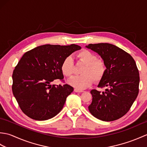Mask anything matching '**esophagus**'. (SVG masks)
<instances>
[{"label":"esophagus","mask_w":147,"mask_h":147,"mask_svg":"<svg viewBox=\"0 0 147 147\" xmlns=\"http://www.w3.org/2000/svg\"><path fill=\"white\" fill-rule=\"evenodd\" d=\"M74 92H83V90L78 89V88H74Z\"/></svg>","instance_id":"esophagus-1"}]
</instances>
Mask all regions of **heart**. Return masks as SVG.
Instances as JSON below:
<instances>
[{
    "label": "heart",
    "instance_id": "heart-1",
    "mask_svg": "<svg viewBox=\"0 0 147 147\" xmlns=\"http://www.w3.org/2000/svg\"><path fill=\"white\" fill-rule=\"evenodd\" d=\"M78 62L85 65L81 70L82 75L76 76L69 81V83L78 89H84L90 86L93 80L98 82L104 78L107 71V65L102 59L96 58L92 52L83 49L76 54ZM61 69L63 75L69 78L74 73V63L71 57H65L62 61Z\"/></svg>",
    "mask_w": 147,
    "mask_h": 147
}]
</instances>
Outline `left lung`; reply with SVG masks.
Wrapping results in <instances>:
<instances>
[{
  "instance_id": "1",
  "label": "left lung",
  "mask_w": 147,
  "mask_h": 147,
  "mask_svg": "<svg viewBox=\"0 0 147 147\" xmlns=\"http://www.w3.org/2000/svg\"><path fill=\"white\" fill-rule=\"evenodd\" d=\"M87 48L97 52L107 65V71L98 88L92 90L90 113L104 121H112L124 116L131 107L139 92L140 76L136 62L128 53L107 43L89 44Z\"/></svg>"
}]
</instances>
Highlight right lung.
I'll use <instances>...</instances> for the list:
<instances>
[{
	"label": "right lung",
	"instance_id": "right-lung-1",
	"mask_svg": "<svg viewBox=\"0 0 147 147\" xmlns=\"http://www.w3.org/2000/svg\"><path fill=\"white\" fill-rule=\"evenodd\" d=\"M81 49L75 44L43 45L26 52L12 73V90L21 111L37 121L49 119L64 107L73 87L51 83L55 80L64 83L61 65L64 59Z\"/></svg>",
	"mask_w": 147,
	"mask_h": 147
}]
</instances>
